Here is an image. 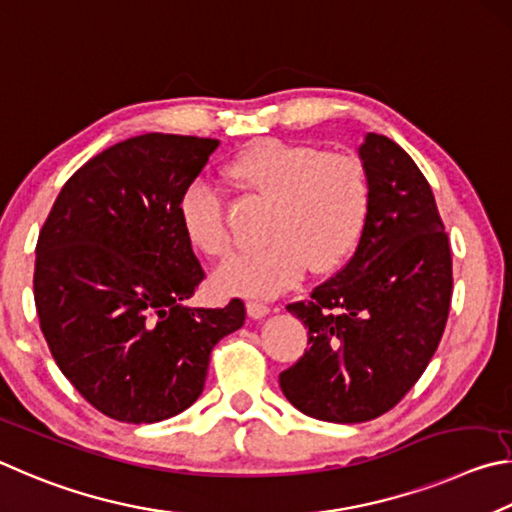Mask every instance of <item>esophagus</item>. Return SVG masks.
Masks as SVG:
<instances>
[{"mask_svg": "<svg viewBox=\"0 0 512 512\" xmlns=\"http://www.w3.org/2000/svg\"><path fill=\"white\" fill-rule=\"evenodd\" d=\"M247 315H249L251 319H263V317L270 315V308H267L265 303L249 301V303H247Z\"/></svg>", "mask_w": 512, "mask_h": 512, "instance_id": "1", "label": "esophagus"}]
</instances>
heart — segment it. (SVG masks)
Segmentation results:
<instances>
[{"instance_id": "b5f03b06", "label": "heart", "mask_w": 512, "mask_h": 512, "mask_svg": "<svg viewBox=\"0 0 512 512\" xmlns=\"http://www.w3.org/2000/svg\"><path fill=\"white\" fill-rule=\"evenodd\" d=\"M224 173L233 184L272 204L261 251L233 258L213 276L231 297L274 299L301 281L310 267L337 270L360 242L371 211V184L362 161L306 143L261 139L240 150ZM186 240L211 261L231 256L233 240L222 200L202 179L177 200Z\"/></svg>"}]
</instances>
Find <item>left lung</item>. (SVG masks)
<instances>
[{"label":"left lung","mask_w":512,"mask_h":512,"mask_svg":"<svg viewBox=\"0 0 512 512\" xmlns=\"http://www.w3.org/2000/svg\"><path fill=\"white\" fill-rule=\"evenodd\" d=\"M357 152L369 220L344 270L288 306L310 348L279 375L294 407L328 423L396 407L436 353L452 301L450 242L425 175L382 134H366Z\"/></svg>","instance_id":"1"}]
</instances>
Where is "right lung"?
Returning a JSON list of instances; mask_svg holds the SVG:
<instances>
[{
	"label": "right lung",
	"instance_id": "add662e5",
	"mask_svg": "<svg viewBox=\"0 0 512 512\" xmlns=\"http://www.w3.org/2000/svg\"><path fill=\"white\" fill-rule=\"evenodd\" d=\"M218 139L141 134L103 150L62 186L35 247L33 294L53 360L121 423H159L200 398L213 346L245 306L191 308L204 272L177 200Z\"/></svg>",
	"mask_w": 512,
	"mask_h": 512
}]
</instances>
